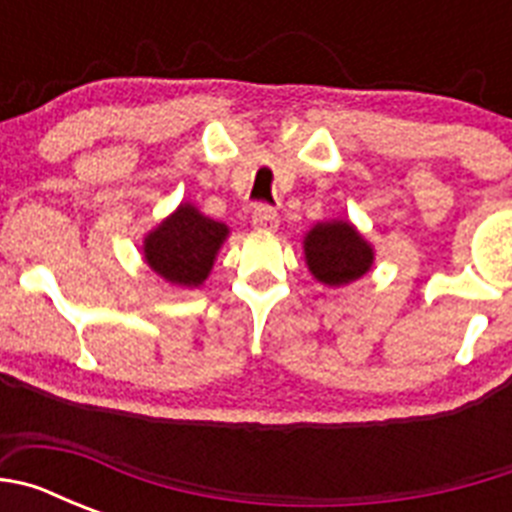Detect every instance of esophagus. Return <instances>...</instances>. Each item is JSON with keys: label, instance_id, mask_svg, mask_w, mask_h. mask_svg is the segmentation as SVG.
<instances>
[{"label": "esophagus", "instance_id": "esophagus-1", "mask_svg": "<svg viewBox=\"0 0 512 512\" xmlns=\"http://www.w3.org/2000/svg\"><path fill=\"white\" fill-rule=\"evenodd\" d=\"M253 228L256 230H277L279 228V212L269 205H259L253 210Z\"/></svg>", "mask_w": 512, "mask_h": 512}]
</instances>
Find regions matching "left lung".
<instances>
[{"label":"left lung","mask_w":512,"mask_h":512,"mask_svg":"<svg viewBox=\"0 0 512 512\" xmlns=\"http://www.w3.org/2000/svg\"><path fill=\"white\" fill-rule=\"evenodd\" d=\"M305 261L318 282L343 287L372 269L374 248L348 220H330L305 235Z\"/></svg>","instance_id":"obj_1"}]
</instances>
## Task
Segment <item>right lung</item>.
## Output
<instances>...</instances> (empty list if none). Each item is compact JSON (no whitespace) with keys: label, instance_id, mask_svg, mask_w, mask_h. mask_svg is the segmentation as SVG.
Segmentation results:
<instances>
[{"label":"right lung","instance_id":"1","mask_svg":"<svg viewBox=\"0 0 512 512\" xmlns=\"http://www.w3.org/2000/svg\"><path fill=\"white\" fill-rule=\"evenodd\" d=\"M228 225L210 220L189 202L143 238L146 264L176 287H200L210 277L215 256L228 238Z\"/></svg>","mask_w":512,"mask_h":512}]
</instances>
